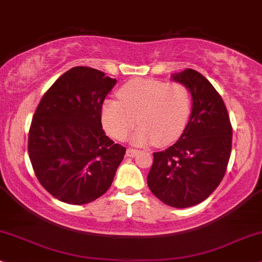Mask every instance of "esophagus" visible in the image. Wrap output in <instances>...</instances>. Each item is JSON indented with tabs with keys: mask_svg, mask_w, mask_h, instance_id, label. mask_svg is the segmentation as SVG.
Returning <instances> with one entry per match:
<instances>
[{
	"mask_svg": "<svg viewBox=\"0 0 262 262\" xmlns=\"http://www.w3.org/2000/svg\"><path fill=\"white\" fill-rule=\"evenodd\" d=\"M138 153L137 149H134V148H127V150H126V156L130 157V158H134L136 157Z\"/></svg>",
	"mask_w": 262,
	"mask_h": 262,
	"instance_id": "obj_1",
	"label": "esophagus"
}]
</instances>
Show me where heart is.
<instances>
[{
	"label": "heart",
	"instance_id": "b5f03b06",
	"mask_svg": "<svg viewBox=\"0 0 262 262\" xmlns=\"http://www.w3.org/2000/svg\"><path fill=\"white\" fill-rule=\"evenodd\" d=\"M120 101L106 99L102 106V122L116 140L132 134L135 144L154 142L167 146L175 142L185 130L190 116V93L180 82L138 79L125 83L119 90Z\"/></svg>",
	"mask_w": 262,
	"mask_h": 262
}]
</instances>
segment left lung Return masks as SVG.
<instances>
[{"mask_svg": "<svg viewBox=\"0 0 262 262\" xmlns=\"http://www.w3.org/2000/svg\"><path fill=\"white\" fill-rule=\"evenodd\" d=\"M192 96L189 121L179 141L153 153L147 183L154 195L172 208L205 200L224 179L232 149V125L221 96L202 74H172Z\"/></svg>", "mask_w": 262, "mask_h": 262, "instance_id": "left-lung-1", "label": "left lung"}]
</instances>
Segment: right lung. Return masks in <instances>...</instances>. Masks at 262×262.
<instances>
[{"instance_id":"1","label":"right lung","mask_w":262,"mask_h":262,"mask_svg":"<svg viewBox=\"0 0 262 262\" xmlns=\"http://www.w3.org/2000/svg\"><path fill=\"white\" fill-rule=\"evenodd\" d=\"M116 80L89 67L64 73L38 103L28 151L38 182L60 202L91 203L112 186L126 148L102 128V105Z\"/></svg>"}]
</instances>
